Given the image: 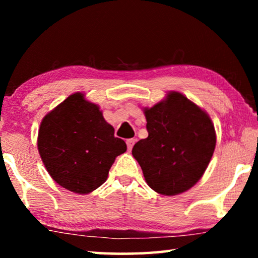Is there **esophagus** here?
<instances>
[{"label": "esophagus", "instance_id": "34e87169", "mask_svg": "<svg viewBox=\"0 0 258 258\" xmlns=\"http://www.w3.org/2000/svg\"><path fill=\"white\" fill-rule=\"evenodd\" d=\"M134 143H135V140L134 139H128L127 141H126V145H127V149L128 150H132Z\"/></svg>", "mask_w": 258, "mask_h": 258}]
</instances>
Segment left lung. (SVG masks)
<instances>
[{
	"label": "left lung",
	"mask_w": 258,
	"mask_h": 258,
	"mask_svg": "<svg viewBox=\"0 0 258 258\" xmlns=\"http://www.w3.org/2000/svg\"><path fill=\"white\" fill-rule=\"evenodd\" d=\"M145 115L149 135L135 143L132 155L148 185L164 196L189 190L203 176L215 149L212 119L178 92L146 108Z\"/></svg>",
	"instance_id": "8db88e82"
}]
</instances>
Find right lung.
I'll return each mask as SVG.
<instances>
[{
	"mask_svg": "<svg viewBox=\"0 0 258 258\" xmlns=\"http://www.w3.org/2000/svg\"><path fill=\"white\" fill-rule=\"evenodd\" d=\"M104 120L97 104L77 92L43 118L37 147L51 177L75 194H90L106 182L124 140Z\"/></svg>",
	"mask_w": 258,
	"mask_h": 258,
	"instance_id": "add662e5",
	"label": "right lung"
}]
</instances>
